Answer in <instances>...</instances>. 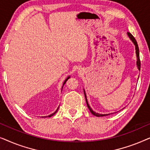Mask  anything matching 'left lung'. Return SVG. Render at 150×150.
I'll return each mask as SVG.
<instances>
[{"label":"left lung","instance_id":"left-lung-1","mask_svg":"<svg viewBox=\"0 0 150 150\" xmlns=\"http://www.w3.org/2000/svg\"><path fill=\"white\" fill-rule=\"evenodd\" d=\"M127 34H128V36L129 37V38L130 39V40L132 41V42H133V44H134V45L135 46V50H136V54H137V67H138L139 70H140V68H141V61H140V59H139V49L138 44H137V42L136 40H135V38L132 36V34L130 33H127ZM84 94H85V100H86V103H87V107L89 108L90 112H91V113L93 115H95L96 117H104V116H106V115H110V114H99V113H97V112H94L93 110H92V108L90 107V106L89 105V103H88L87 99V96H86L85 89H84ZM111 114H112V113H111Z\"/></svg>","mask_w":150,"mask_h":150}]
</instances>
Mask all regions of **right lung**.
Wrapping results in <instances>:
<instances>
[{"label": "right lung", "instance_id": "1", "mask_svg": "<svg viewBox=\"0 0 150 150\" xmlns=\"http://www.w3.org/2000/svg\"><path fill=\"white\" fill-rule=\"evenodd\" d=\"M69 78H70V76H68V77H67V79H65V80L64 83H63V85H65V83H66V81H67V80H68V79H69ZM63 87H62V89H63ZM58 109H59V107H58V108H57V109L56 110V111H55V112H53V113H52V114H51V115H48V116H44V117H52V116H53V115H54L55 113H56V112H57V110H58Z\"/></svg>", "mask_w": 150, "mask_h": 150}]
</instances>
